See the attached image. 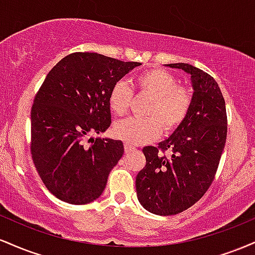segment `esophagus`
Instances as JSON below:
<instances>
[{"instance_id":"esophagus-1","label":"esophagus","mask_w":255,"mask_h":255,"mask_svg":"<svg viewBox=\"0 0 255 255\" xmlns=\"http://www.w3.org/2000/svg\"><path fill=\"white\" fill-rule=\"evenodd\" d=\"M125 151H126V153H129V152L135 151V146H131V145L126 142V144H125Z\"/></svg>"}]
</instances>
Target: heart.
Here are the masks:
<instances>
[{
    "instance_id": "heart-1",
    "label": "heart",
    "mask_w": 255,
    "mask_h": 255,
    "mask_svg": "<svg viewBox=\"0 0 255 255\" xmlns=\"http://www.w3.org/2000/svg\"><path fill=\"white\" fill-rule=\"evenodd\" d=\"M140 93L151 97L144 115L147 118H128L118 121L113 133L130 145L150 142L165 133H172L184 124L192 110L194 95L191 87L178 84V79L164 69L153 68L135 78ZM133 90L126 81L113 85L108 96L110 110L122 116L129 109Z\"/></svg>"
}]
</instances>
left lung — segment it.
Returning <instances> with one entry per match:
<instances>
[{
	"instance_id": "left-lung-1",
	"label": "left lung",
	"mask_w": 255,
	"mask_h": 255,
	"mask_svg": "<svg viewBox=\"0 0 255 255\" xmlns=\"http://www.w3.org/2000/svg\"><path fill=\"white\" fill-rule=\"evenodd\" d=\"M168 66L191 74L194 101L188 118L169 139L142 148L146 164L136 175V195L147 211L159 216L176 215L203 198L217 172L228 131L217 81L192 64Z\"/></svg>"
}]
</instances>
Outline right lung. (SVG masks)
Segmentation results:
<instances>
[{"label":"right lung","instance_id":"obj_1","mask_svg":"<svg viewBox=\"0 0 255 255\" xmlns=\"http://www.w3.org/2000/svg\"><path fill=\"white\" fill-rule=\"evenodd\" d=\"M139 62L73 52L46 75L31 110V154L51 194L74 205L96 200L124 154L121 140L97 137L110 127L108 96Z\"/></svg>","mask_w":255,"mask_h":255}]
</instances>
